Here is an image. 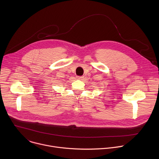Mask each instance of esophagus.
<instances>
[{
  "mask_svg": "<svg viewBox=\"0 0 159 159\" xmlns=\"http://www.w3.org/2000/svg\"><path fill=\"white\" fill-rule=\"evenodd\" d=\"M84 78V77H82V76H77V79H79V80H82V79Z\"/></svg>",
  "mask_w": 159,
  "mask_h": 159,
  "instance_id": "obj_1",
  "label": "esophagus"
}]
</instances>
